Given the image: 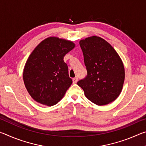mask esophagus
<instances>
[{
    "label": "esophagus",
    "instance_id": "34e87169",
    "mask_svg": "<svg viewBox=\"0 0 146 146\" xmlns=\"http://www.w3.org/2000/svg\"><path fill=\"white\" fill-rule=\"evenodd\" d=\"M77 81H78V77H77V76H76V77L73 78V84H76V82H77Z\"/></svg>",
    "mask_w": 146,
    "mask_h": 146
}]
</instances>
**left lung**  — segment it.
<instances>
[{
  "label": "left lung",
  "instance_id": "obj_1",
  "mask_svg": "<svg viewBox=\"0 0 146 146\" xmlns=\"http://www.w3.org/2000/svg\"><path fill=\"white\" fill-rule=\"evenodd\" d=\"M87 76L77 84L95 104L106 105L119 96L125 78L122 61L114 48L97 36L80 41Z\"/></svg>",
  "mask_w": 146,
  "mask_h": 146
}]
</instances>
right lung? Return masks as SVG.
<instances>
[{"instance_id": "1", "label": "right lung", "mask_w": 146, "mask_h": 146, "mask_svg": "<svg viewBox=\"0 0 146 146\" xmlns=\"http://www.w3.org/2000/svg\"><path fill=\"white\" fill-rule=\"evenodd\" d=\"M74 47L72 42L51 36L42 41L29 55L23 79L29 94L36 102L53 106L63 98L73 82L64 56Z\"/></svg>"}]
</instances>
